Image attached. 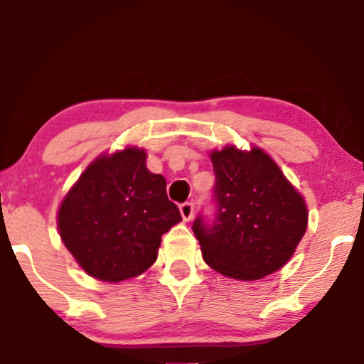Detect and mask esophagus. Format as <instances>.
Instances as JSON below:
<instances>
[{
    "mask_svg": "<svg viewBox=\"0 0 364 364\" xmlns=\"http://www.w3.org/2000/svg\"><path fill=\"white\" fill-rule=\"evenodd\" d=\"M181 213H182V218L186 222L192 220V217H193V203L192 202L182 203V205H181Z\"/></svg>",
    "mask_w": 364,
    "mask_h": 364,
    "instance_id": "esophagus-1",
    "label": "esophagus"
}]
</instances>
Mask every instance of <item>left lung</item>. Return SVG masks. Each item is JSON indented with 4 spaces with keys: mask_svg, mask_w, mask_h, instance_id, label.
<instances>
[{
    "mask_svg": "<svg viewBox=\"0 0 364 364\" xmlns=\"http://www.w3.org/2000/svg\"><path fill=\"white\" fill-rule=\"evenodd\" d=\"M215 187V217L193 220L203 260L237 280H258L290 260L306 232L303 197L272 157L228 146L210 154Z\"/></svg>",
    "mask_w": 364,
    "mask_h": 364,
    "instance_id": "left-lung-1",
    "label": "left lung"
}]
</instances>
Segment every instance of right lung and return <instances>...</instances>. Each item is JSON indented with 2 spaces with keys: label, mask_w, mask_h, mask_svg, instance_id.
Wrapping results in <instances>:
<instances>
[{
  "label": "right lung",
  "mask_w": 364,
  "mask_h": 364,
  "mask_svg": "<svg viewBox=\"0 0 364 364\" xmlns=\"http://www.w3.org/2000/svg\"><path fill=\"white\" fill-rule=\"evenodd\" d=\"M144 149L96 159L59 207L61 240L87 275L121 282L156 262L161 238L182 220L166 178L146 167Z\"/></svg>",
  "instance_id": "obj_1"
}]
</instances>
